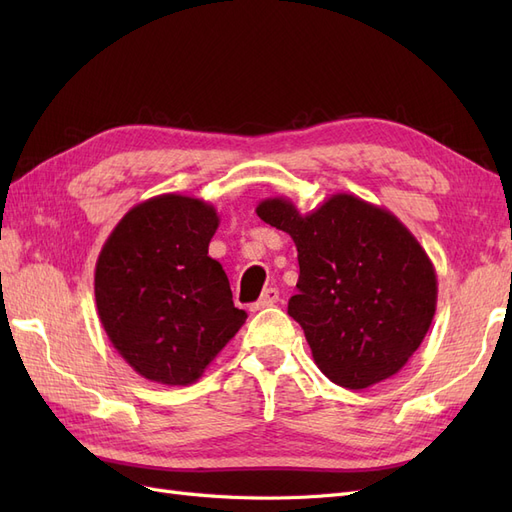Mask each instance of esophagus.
I'll list each match as a JSON object with an SVG mask.
<instances>
[{
    "label": "esophagus",
    "mask_w": 512,
    "mask_h": 512,
    "mask_svg": "<svg viewBox=\"0 0 512 512\" xmlns=\"http://www.w3.org/2000/svg\"><path fill=\"white\" fill-rule=\"evenodd\" d=\"M277 301H280V290H277V288H267L265 292L260 294V299L252 305V312H258V309L271 307V305H275Z\"/></svg>",
    "instance_id": "34e87169"
}]
</instances>
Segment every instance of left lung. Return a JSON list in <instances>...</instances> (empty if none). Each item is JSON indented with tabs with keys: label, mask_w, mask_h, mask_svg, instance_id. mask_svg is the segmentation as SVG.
Masks as SVG:
<instances>
[{
	"label": "left lung",
	"mask_w": 512,
	"mask_h": 512,
	"mask_svg": "<svg viewBox=\"0 0 512 512\" xmlns=\"http://www.w3.org/2000/svg\"><path fill=\"white\" fill-rule=\"evenodd\" d=\"M256 213L297 245L299 294L288 314L322 374L352 391L395 376L438 303L436 269L412 232L389 209L344 192L309 213L290 198H265Z\"/></svg>",
	"instance_id": "1"
}]
</instances>
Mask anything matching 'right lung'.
<instances>
[{
	"instance_id": "1",
	"label": "right lung",
	"mask_w": 512,
	"mask_h": 512,
	"mask_svg": "<svg viewBox=\"0 0 512 512\" xmlns=\"http://www.w3.org/2000/svg\"><path fill=\"white\" fill-rule=\"evenodd\" d=\"M213 205L181 194L132 207L96 262V307L113 348L151 382L188 386L243 327L228 277L209 256Z\"/></svg>"
}]
</instances>
